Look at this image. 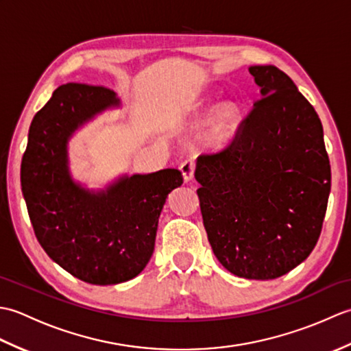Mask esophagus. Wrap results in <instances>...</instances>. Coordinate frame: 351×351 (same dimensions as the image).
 Wrapping results in <instances>:
<instances>
[{
	"label": "esophagus",
	"instance_id": "obj_1",
	"mask_svg": "<svg viewBox=\"0 0 351 351\" xmlns=\"http://www.w3.org/2000/svg\"><path fill=\"white\" fill-rule=\"evenodd\" d=\"M181 171H182V176H184V181L185 182H190L193 178H195V170H196V162L193 158L185 160L181 164Z\"/></svg>",
	"mask_w": 351,
	"mask_h": 351
}]
</instances>
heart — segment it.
<instances>
[{"label": "heart", "mask_w": 351, "mask_h": 351, "mask_svg": "<svg viewBox=\"0 0 351 351\" xmlns=\"http://www.w3.org/2000/svg\"><path fill=\"white\" fill-rule=\"evenodd\" d=\"M240 122V110L234 101H221L215 106L204 125L202 140L208 147L226 145Z\"/></svg>", "instance_id": "obj_1"}]
</instances>
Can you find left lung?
Segmentation results:
<instances>
[{
    "label": "left lung",
    "mask_w": 351,
    "mask_h": 351,
    "mask_svg": "<svg viewBox=\"0 0 351 351\" xmlns=\"http://www.w3.org/2000/svg\"><path fill=\"white\" fill-rule=\"evenodd\" d=\"M261 88L234 140L197 158V196L215 258L268 280L306 259L322 234L330 162L317 111L285 72L250 66Z\"/></svg>",
    "instance_id": "left-lung-1"
}]
</instances>
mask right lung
<instances>
[{
    "label": "right lung",
    "instance_id": "1",
    "mask_svg": "<svg viewBox=\"0 0 351 351\" xmlns=\"http://www.w3.org/2000/svg\"><path fill=\"white\" fill-rule=\"evenodd\" d=\"M121 101L102 86L68 83L36 113L21 162V187L37 241L66 271L93 285L126 282L146 267L178 169L122 176L90 191L72 180L68 141L81 125Z\"/></svg>",
    "mask_w": 351,
    "mask_h": 351
}]
</instances>
